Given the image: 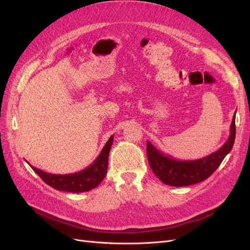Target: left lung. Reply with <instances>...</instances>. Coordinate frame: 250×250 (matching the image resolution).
I'll list each match as a JSON object with an SVG mask.
<instances>
[{"instance_id":"8db88e82","label":"left lung","mask_w":250,"mask_h":250,"mask_svg":"<svg viewBox=\"0 0 250 250\" xmlns=\"http://www.w3.org/2000/svg\"><path fill=\"white\" fill-rule=\"evenodd\" d=\"M236 112H234L229 130V137L224 145L209 155L194 161H179L165 154L147 141V156L150 168L165 185L172 187H186L206 180L220 166L224 157L233 146L236 138Z\"/></svg>"}]
</instances>
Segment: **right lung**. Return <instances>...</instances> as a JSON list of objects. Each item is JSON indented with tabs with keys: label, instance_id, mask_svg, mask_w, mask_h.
<instances>
[{
	"label": "right lung",
	"instance_id": "1",
	"mask_svg": "<svg viewBox=\"0 0 250 250\" xmlns=\"http://www.w3.org/2000/svg\"><path fill=\"white\" fill-rule=\"evenodd\" d=\"M113 142V135L109 138L107 143L101 150L100 154L95 160V162L89 165L84 170L60 175V174H50L42 170L37 169L33 166L31 168L39 175L44 183L50 187L54 188L57 191L71 192V193H82L88 192L95 188L103 180L107 173L108 155Z\"/></svg>",
	"mask_w": 250,
	"mask_h": 250
}]
</instances>
